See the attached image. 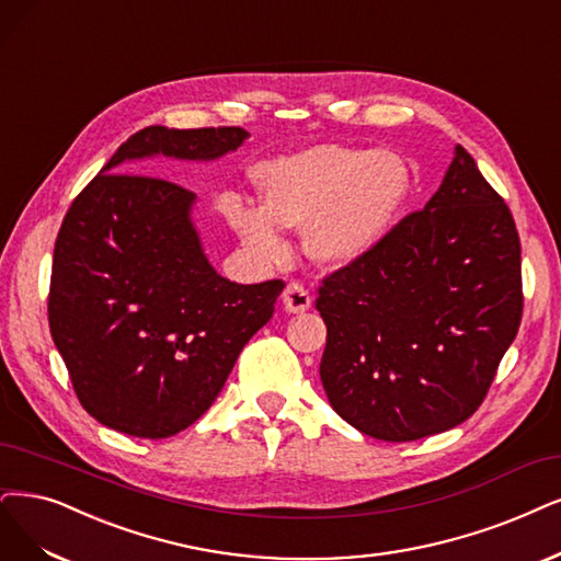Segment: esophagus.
<instances>
[{
	"label": "esophagus",
	"instance_id": "34e87169",
	"mask_svg": "<svg viewBox=\"0 0 561 561\" xmlns=\"http://www.w3.org/2000/svg\"><path fill=\"white\" fill-rule=\"evenodd\" d=\"M282 302H284V309L288 314H302L309 307H312V296H309V291L302 284L291 282L284 288Z\"/></svg>",
	"mask_w": 561,
	"mask_h": 561
}]
</instances>
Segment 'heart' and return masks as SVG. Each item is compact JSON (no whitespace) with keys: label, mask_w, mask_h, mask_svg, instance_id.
I'll list each match as a JSON object with an SVG mask.
<instances>
[{"label":"heart","mask_w":561,"mask_h":561,"mask_svg":"<svg viewBox=\"0 0 561 561\" xmlns=\"http://www.w3.org/2000/svg\"><path fill=\"white\" fill-rule=\"evenodd\" d=\"M254 184L261 207L240 196L219 203L249 254L275 263L286 256L279 228H307L309 256L348 265L375 249L396 224L409 194V171L396 152L323 142L261 163Z\"/></svg>","instance_id":"heart-1"}]
</instances>
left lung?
<instances>
[{
  "instance_id": "left-lung-1",
  "label": "left lung",
  "mask_w": 561,
  "mask_h": 561,
  "mask_svg": "<svg viewBox=\"0 0 561 561\" xmlns=\"http://www.w3.org/2000/svg\"><path fill=\"white\" fill-rule=\"evenodd\" d=\"M317 309L328 402L363 434L423 439L481 407L523 319L520 238L462 145L423 210L323 279Z\"/></svg>"
}]
</instances>
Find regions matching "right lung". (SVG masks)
Instances as JSON below:
<instances>
[{
	"mask_svg": "<svg viewBox=\"0 0 561 561\" xmlns=\"http://www.w3.org/2000/svg\"><path fill=\"white\" fill-rule=\"evenodd\" d=\"M240 127H145L71 203L55 242L50 335L92 419L142 439L190 427L217 400L284 282L236 284L207 261L184 186L131 161H213Z\"/></svg>",
	"mask_w": 561,
	"mask_h": 561,
	"instance_id": "obj_1",
	"label": "right lung"
}]
</instances>
